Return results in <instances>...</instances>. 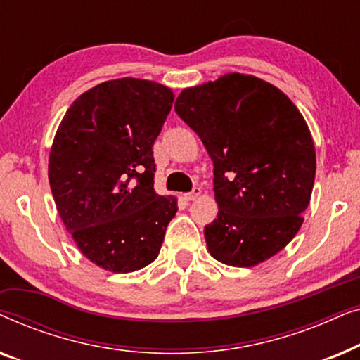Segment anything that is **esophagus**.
<instances>
[{"label": "esophagus", "instance_id": "1", "mask_svg": "<svg viewBox=\"0 0 360 360\" xmlns=\"http://www.w3.org/2000/svg\"><path fill=\"white\" fill-rule=\"evenodd\" d=\"M200 195H201V188H200V186H195V188L191 190L190 193H185V195H184V198H185L186 201H193V200L198 198Z\"/></svg>", "mask_w": 360, "mask_h": 360}]
</instances>
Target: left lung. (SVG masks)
Returning a JSON list of instances; mask_svg holds the SVG:
<instances>
[{
    "label": "left lung",
    "instance_id": "left-lung-1",
    "mask_svg": "<svg viewBox=\"0 0 360 360\" xmlns=\"http://www.w3.org/2000/svg\"><path fill=\"white\" fill-rule=\"evenodd\" d=\"M175 111L213 160L218 216L205 226L216 260L254 267L280 252L302 228L316 152L307 121L269 82L226 73L185 88Z\"/></svg>",
    "mask_w": 360,
    "mask_h": 360
}]
</instances>
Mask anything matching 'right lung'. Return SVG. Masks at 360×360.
Segmentation results:
<instances>
[{"label": "right lung", "mask_w": 360, "mask_h": 360, "mask_svg": "<svg viewBox=\"0 0 360 360\" xmlns=\"http://www.w3.org/2000/svg\"><path fill=\"white\" fill-rule=\"evenodd\" d=\"M170 88L117 78L72 103L49 155L58 214L98 267L129 274L154 262L176 210L154 190L152 146L174 103Z\"/></svg>", "instance_id": "1"}]
</instances>
